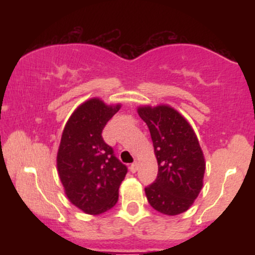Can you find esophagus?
Returning <instances> with one entry per match:
<instances>
[{"label":"esophagus","instance_id":"esophagus-1","mask_svg":"<svg viewBox=\"0 0 255 255\" xmlns=\"http://www.w3.org/2000/svg\"><path fill=\"white\" fill-rule=\"evenodd\" d=\"M129 169H130V171H131V172H136V170H137V163H136V162H134L133 164L130 165V168H129Z\"/></svg>","mask_w":255,"mask_h":255}]
</instances>
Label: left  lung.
I'll return each instance as SVG.
<instances>
[{"instance_id":"8db88e82","label":"left lung","mask_w":255,"mask_h":255,"mask_svg":"<svg viewBox=\"0 0 255 255\" xmlns=\"http://www.w3.org/2000/svg\"><path fill=\"white\" fill-rule=\"evenodd\" d=\"M147 125L158 163L153 183L145 188L154 210L176 216L189 209L203 188L205 158L186 119L169 105L137 108Z\"/></svg>"}]
</instances>
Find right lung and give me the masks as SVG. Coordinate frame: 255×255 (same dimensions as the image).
<instances>
[{
    "mask_svg": "<svg viewBox=\"0 0 255 255\" xmlns=\"http://www.w3.org/2000/svg\"><path fill=\"white\" fill-rule=\"evenodd\" d=\"M121 105L92 98L79 105L67 121L57 152V170L64 193L87 215H101L119 200L127 166L102 136L105 125Z\"/></svg>",
    "mask_w": 255,
    "mask_h": 255,
    "instance_id": "1",
    "label": "right lung"
}]
</instances>
